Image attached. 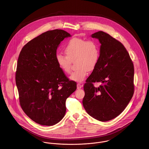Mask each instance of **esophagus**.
Returning a JSON list of instances; mask_svg holds the SVG:
<instances>
[{"mask_svg": "<svg viewBox=\"0 0 149 149\" xmlns=\"http://www.w3.org/2000/svg\"><path fill=\"white\" fill-rule=\"evenodd\" d=\"M82 88V85H81L80 83H78L77 84V89H81Z\"/></svg>", "mask_w": 149, "mask_h": 149, "instance_id": "obj_1", "label": "esophagus"}]
</instances>
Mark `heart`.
I'll list each match as a JSON object with an SVG mask.
<instances>
[{"label": "heart", "mask_w": 149, "mask_h": 149, "mask_svg": "<svg viewBox=\"0 0 149 149\" xmlns=\"http://www.w3.org/2000/svg\"><path fill=\"white\" fill-rule=\"evenodd\" d=\"M66 56L58 54L56 61L64 72L70 74L72 62L75 59L77 69L71 74V80L81 82L85 79L89 71L95 69L99 61L100 50L98 42L93 40L74 37L64 48Z\"/></svg>", "instance_id": "b5f03b06"}]
</instances>
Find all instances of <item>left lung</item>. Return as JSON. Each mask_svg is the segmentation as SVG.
<instances>
[{
    "instance_id": "1",
    "label": "left lung",
    "mask_w": 149,
    "mask_h": 149,
    "mask_svg": "<svg viewBox=\"0 0 149 149\" xmlns=\"http://www.w3.org/2000/svg\"><path fill=\"white\" fill-rule=\"evenodd\" d=\"M101 43L99 61L84 85L83 104L86 112L100 121L120 114L134 93V66L122 43L103 31L93 33ZM101 83L95 87L94 82Z\"/></svg>"
}]
</instances>
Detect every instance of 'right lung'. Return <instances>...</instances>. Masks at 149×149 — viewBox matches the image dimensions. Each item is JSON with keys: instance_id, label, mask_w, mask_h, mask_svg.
I'll list each match as a JSON object with an SVG mask.
<instances>
[{"instance_id": "right-lung-1", "label": "right lung", "mask_w": 149, "mask_h": 149, "mask_svg": "<svg viewBox=\"0 0 149 149\" xmlns=\"http://www.w3.org/2000/svg\"><path fill=\"white\" fill-rule=\"evenodd\" d=\"M70 33L62 29L44 32L27 43L18 58L15 83L24 112L41 125L63 119L66 99L77 89L56 61V50Z\"/></svg>"}]
</instances>
